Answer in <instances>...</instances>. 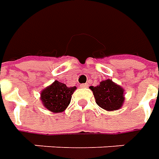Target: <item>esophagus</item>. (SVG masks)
<instances>
[{
	"label": "esophagus",
	"mask_w": 159,
	"mask_h": 159,
	"mask_svg": "<svg viewBox=\"0 0 159 159\" xmlns=\"http://www.w3.org/2000/svg\"><path fill=\"white\" fill-rule=\"evenodd\" d=\"M88 87H89V83H84V84L80 85V88H82V89H85V88H88Z\"/></svg>",
	"instance_id": "esophagus-1"
}]
</instances>
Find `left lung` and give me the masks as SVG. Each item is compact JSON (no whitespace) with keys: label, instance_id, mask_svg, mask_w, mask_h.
I'll return each mask as SVG.
<instances>
[{"label":"left lung","instance_id":"1","mask_svg":"<svg viewBox=\"0 0 159 159\" xmlns=\"http://www.w3.org/2000/svg\"><path fill=\"white\" fill-rule=\"evenodd\" d=\"M96 104L106 111H117L123 107L125 100V90L123 88L107 79L101 81L96 87L91 86Z\"/></svg>","mask_w":159,"mask_h":159}]
</instances>
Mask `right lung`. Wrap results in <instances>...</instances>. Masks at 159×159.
Here are the masks:
<instances>
[{"instance_id":"1","label":"right lung","mask_w":159,"mask_h":159,"mask_svg":"<svg viewBox=\"0 0 159 159\" xmlns=\"http://www.w3.org/2000/svg\"><path fill=\"white\" fill-rule=\"evenodd\" d=\"M76 89V86L67 87L65 83L56 80L41 91L42 104L51 112H63L70 103L71 95Z\"/></svg>"}]
</instances>
